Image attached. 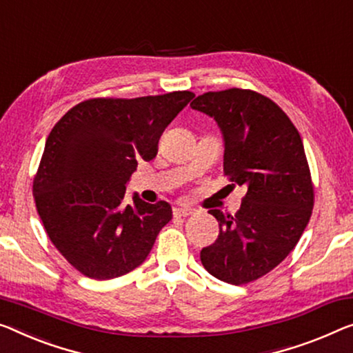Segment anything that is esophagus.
<instances>
[{"label":"esophagus","mask_w":353,"mask_h":353,"mask_svg":"<svg viewBox=\"0 0 353 353\" xmlns=\"http://www.w3.org/2000/svg\"><path fill=\"white\" fill-rule=\"evenodd\" d=\"M172 214H174V217H188V215L193 214V210L188 208H174Z\"/></svg>","instance_id":"esophagus-1"}]
</instances>
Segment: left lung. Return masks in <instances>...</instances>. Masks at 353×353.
Instances as JSON below:
<instances>
[{
  "mask_svg": "<svg viewBox=\"0 0 353 353\" xmlns=\"http://www.w3.org/2000/svg\"><path fill=\"white\" fill-rule=\"evenodd\" d=\"M190 106L217 122L225 176L247 187L234 215L209 210L220 233L201 250V263L220 281L244 285L274 270L311 219L314 185L301 136L272 99L252 90L208 92Z\"/></svg>",
  "mask_w": 353,
  "mask_h": 353,
  "instance_id": "8db88e82",
  "label": "left lung"
}]
</instances>
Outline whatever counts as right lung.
<instances>
[{
	"label": "right lung",
	"mask_w": 353,
	"mask_h": 353,
	"mask_svg": "<svg viewBox=\"0 0 353 353\" xmlns=\"http://www.w3.org/2000/svg\"><path fill=\"white\" fill-rule=\"evenodd\" d=\"M193 97L87 99L52 128L33 196L52 244L83 276L106 281L133 271L172 219L166 201L123 198L138 161L155 159L163 131Z\"/></svg>",
	"instance_id": "add662e5"
}]
</instances>
